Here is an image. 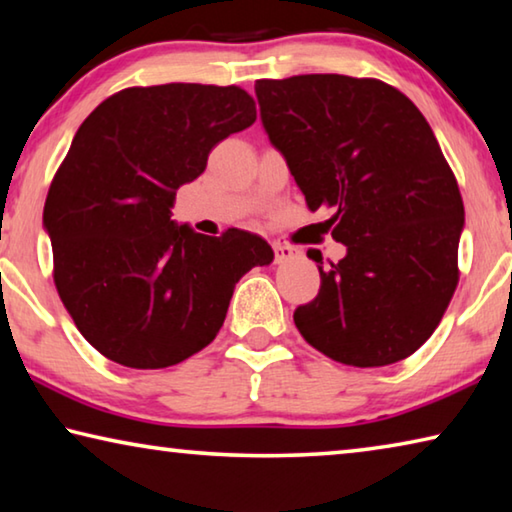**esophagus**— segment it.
I'll use <instances>...</instances> for the list:
<instances>
[{"mask_svg": "<svg viewBox=\"0 0 512 512\" xmlns=\"http://www.w3.org/2000/svg\"><path fill=\"white\" fill-rule=\"evenodd\" d=\"M275 250V264H284V262H291V259H296L300 253L296 248L291 246H282V244H273Z\"/></svg>", "mask_w": 512, "mask_h": 512, "instance_id": "1", "label": "esophagus"}]
</instances>
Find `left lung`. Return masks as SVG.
I'll use <instances>...</instances> for the list:
<instances>
[{
	"mask_svg": "<svg viewBox=\"0 0 512 512\" xmlns=\"http://www.w3.org/2000/svg\"><path fill=\"white\" fill-rule=\"evenodd\" d=\"M255 94L309 210H332L325 223L348 248L339 264L318 266V296L293 311L300 334L345 366L411 357L454 296L465 225L427 119L391 85L343 74L262 79Z\"/></svg>",
	"mask_w": 512,
	"mask_h": 512,
	"instance_id": "1",
	"label": "left lung"
}]
</instances>
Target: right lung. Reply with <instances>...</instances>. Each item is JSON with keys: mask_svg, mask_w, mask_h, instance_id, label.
<instances>
[{"mask_svg": "<svg viewBox=\"0 0 512 512\" xmlns=\"http://www.w3.org/2000/svg\"><path fill=\"white\" fill-rule=\"evenodd\" d=\"M255 119L237 85L167 83L112 94L76 131L42 225L58 296L106 359L140 370L189 359L219 334L241 277L273 262L253 232L205 237L171 221L176 189Z\"/></svg>", "mask_w": 512, "mask_h": 512, "instance_id": "right-lung-1", "label": "right lung"}]
</instances>
